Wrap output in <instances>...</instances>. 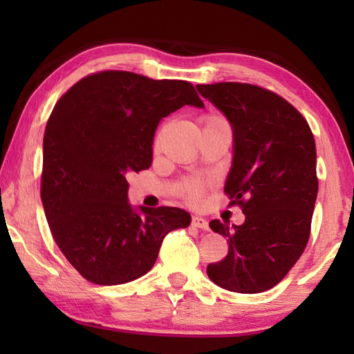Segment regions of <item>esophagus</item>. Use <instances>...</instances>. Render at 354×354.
Listing matches in <instances>:
<instances>
[{
  "instance_id": "esophagus-1",
  "label": "esophagus",
  "mask_w": 354,
  "mask_h": 354,
  "mask_svg": "<svg viewBox=\"0 0 354 354\" xmlns=\"http://www.w3.org/2000/svg\"><path fill=\"white\" fill-rule=\"evenodd\" d=\"M192 225H194L195 227H200V230H203V231H207L209 230V223L206 221V218H203V217H192Z\"/></svg>"
}]
</instances>
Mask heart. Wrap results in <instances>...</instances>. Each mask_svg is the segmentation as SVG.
I'll return each instance as SVG.
<instances>
[{"instance_id":"1","label":"heart","mask_w":354,"mask_h":354,"mask_svg":"<svg viewBox=\"0 0 354 354\" xmlns=\"http://www.w3.org/2000/svg\"><path fill=\"white\" fill-rule=\"evenodd\" d=\"M217 120H220V118H212L211 122H217ZM189 194H190V195H195V194H196V187H190V189H189Z\"/></svg>"}]
</instances>
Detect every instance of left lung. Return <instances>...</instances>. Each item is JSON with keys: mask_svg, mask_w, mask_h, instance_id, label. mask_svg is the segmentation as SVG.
Returning a JSON list of instances; mask_svg holds the SVG:
<instances>
[{"mask_svg": "<svg viewBox=\"0 0 354 354\" xmlns=\"http://www.w3.org/2000/svg\"><path fill=\"white\" fill-rule=\"evenodd\" d=\"M196 91L231 124L225 192L245 214L242 225L209 223L230 250L223 261L209 263L207 277L231 292H266L295 266L309 241L319 192L314 136L295 107L266 88L218 82L198 84Z\"/></svg>", "mask_w": 354, "mask_h": 354, "instance_id": "left-lung-1", "label": "left lung"}]
</instances>
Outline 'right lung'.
Instances as JSON below:
<instances>
[{
  "label": "right lung",
  "instance_id": "right-lung-1",
  "mask_svg": "<svg viewBox=\"0 0 354 354\" xmlns=\"http://www.w3.org/2000/svg\"><path fill=\"white\" fill-rule=\"evenodd\" d=\"M205 107L187 81L100 71L62 95L44 136L41 203L57 247L91 283L124 284L151 270L167 232L187 227L179 207H134L133 171L149 169L160 120Z\"/></svg>",
  "mask_w": 354,
  "mask_h": 354
}]
</instances>
